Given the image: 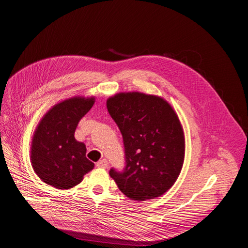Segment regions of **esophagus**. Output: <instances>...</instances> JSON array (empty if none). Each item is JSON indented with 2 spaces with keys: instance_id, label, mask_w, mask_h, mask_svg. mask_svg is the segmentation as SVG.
<instances>
[{
  "instance_id": "esophagus-1",
  "label": "esophagus",
  "mask_w": 248,
  "mask_h": 248,
  "mask_svg": "<svg viewBox=\"0 0 248 248\" xmlns=\"http://www.w3.org/2000/svg\"><path fill=\"white\" fill-rule=\"evenodd\" d=\"M98 168H107L108 167V161L106 158H103L101 161H99L97 164H95Z\"/></svg>"
}]
</instances>
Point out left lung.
<instances>
[{
    "mask_svg": "<svg viewBox=\"0 0 248 248\" xmlns=\"http://www.w3.org/2000/svg\"><path fill=\"white\" fill-rule=\"evenodd\" d=\"M108 112L121 131L125 167L110 169L123 194L145 201L162 196L178 178L185 159V134L171 105L139 92L107 100Z\"/></svg>",
    "mask_w": 248,
    "mask_h": 248,
    "instance_id": "8db88e82",
    "label": "left lung"
}]
</instances>
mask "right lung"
<instances>
[{"mask_svg": "<svg viewBox=\"0 0 248 248\" xmlns=\"http://www.w3.org/2000/svg\"><path fill=\"white\" fill-rule=\"evenodd\" d=\"M94 97H74L62 101L47 112L33 136L31 162L42 181L59 189L80 183L94 164L86 158V147L75 137L80 119L89 112Z\"/></svg>", "mask_w": 248, "mask_h": 248, "instance_id": "obj_1", "label": "right lung"}]
</instances>
